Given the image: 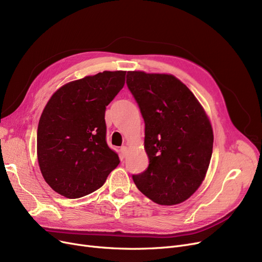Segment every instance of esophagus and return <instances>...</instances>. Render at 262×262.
Here are the masks:
<instances>
[{"label": "esophagus", "mask_w": 262, "mask_h": 262, "mask_svg": "<svg viewBox=\"0 0 262 262\" xmlns=\"http://www.w3.org/2000/svg\"><path fill=\"white\" fill-rule=\"evenodd\" d=\"M121 155H122V157H125L126 156V154H127V146L126 145H123V146H121Z\"/></svg>", "instance_id": "34e87169"}]
</instances>
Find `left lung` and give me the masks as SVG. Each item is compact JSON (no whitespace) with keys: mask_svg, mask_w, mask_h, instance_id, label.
<instances>
[{"mask_svg":"<svg viewBox=\"0 0 262 262\" xmlns=\"http://www.w3.org/2000/svg\"><path fill=\"white\" fill-rule=\"evenodd\" d=\"M126 84L144 120L145 171L136 186L154 202L172 206L188 199L208 171L213 130L190 90L172 75L127 72Z\"/></svg>","mask_w":262,"mask_h":262,"instance_id":"left-lung-1","label":"left lung"}]
</instances>
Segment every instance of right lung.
<instances>
[{"label":"right lung","instance_id":"obj_1","mask_svg":"<svg viewBox=\"0 0 262 262\" xmlns=\"http://www.w3.org/2000/svg\"><path fill=\"white\" fill-rule=\"evenodd\" d=\"M126 72H103L72 81L51 96L39 119L41 174L58 194L80 198L104 185L120 159L106 141L105 111Z\"/></svg>","mask_w":262,"mask_h":262}]
</instances>
